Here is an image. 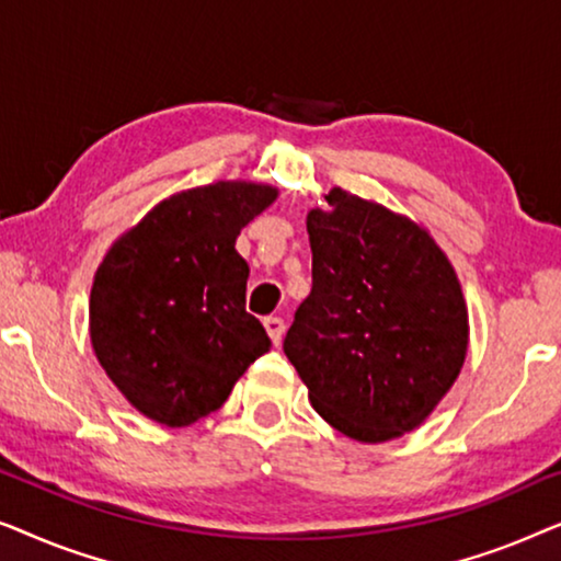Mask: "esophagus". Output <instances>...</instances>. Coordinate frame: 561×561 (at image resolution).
Returning a JSON list of instances; mask_svg holds the SVG:
<instances>
[{
	"instance_id": "esophagus-1",
	"label": "esophagus",
	"mask_w": 561,
	"mask_h": 561,
	"mask_svg": "<svg viewBox=\"0 0 561 561\" xmlns=\"http://www.w3.org/2000/svg\"><path fill=\"white\" fill-rule=\"evenodd\" d=\"M263 327H265L267 336H271V340H273L275 347H278L280 340H283V332H286V324H283V319L280 317H265L263 319Z\"/></svg>"
}]
</instances>
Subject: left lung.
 <instances>
[{
  "label": "left lung",
  "instance_id": "obj_1",
  "mask_svg": "<svg viewBox=\"0 0 561 561\" xmlns=\"http://www.w3.org/2000/svg\"><path fill=\"white\" fill-rule=\"evenodd\" d=\"M306 219L311 294L283 352L327 424L357 442L419 426L462 370L467 306L449 260L411 219L347 191Z\"/></svg>",
  "mask_w": 561,
  "mask_h": 561
}]
</instances>
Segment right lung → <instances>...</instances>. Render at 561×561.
Segmentation results:
<instances>
[{
    "label": "right lung",
    "instance_id": "1",
    "mask_svg": "<svg viewBox=\"0 0 561 561\" xmlns=\"http://www.w3.org/2000/svg\"><path fill=\"white\" fill-rule=\"evenodd\" d=\"M275 188L219 181L160 202L114 242L91 288L99 363L129 403L165 426L217 411L237 378L271 350L244 311L250 267L240 229Z\"/></svg>",
    "mask_w": 561,
    "mask_h": 561
}]
</instances>
